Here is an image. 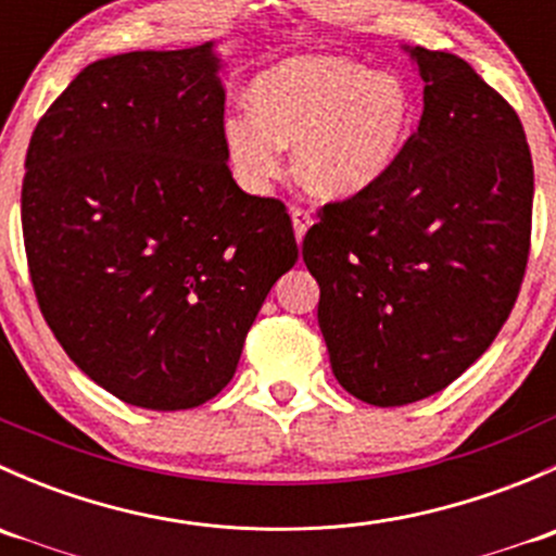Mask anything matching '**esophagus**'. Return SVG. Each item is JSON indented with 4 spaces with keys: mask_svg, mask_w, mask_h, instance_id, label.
Masks as SVG:
<instances>
[{
    "mask_svg": "<svg viewBox=\"0 0 556 556\" xmlns=\"http://www.w3.org/2000/svg\"><path fill=\"white\" fill-rule=\"evenodd\" d=\"M290 217H293V228H295V239H304V233L309 231V226L314 223L312 212L304 210V206H293V212H290Z\"/></svg>",
    "mask_w": 556,
    "mask_h": 556,
    "instance_id": "obj_1",
    "label": "esophagus"
}]
</instances>
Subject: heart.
Listing matches in <instances>:
<instances>
[{
    "mask_svg": "<svg viewBox=\"0 0 556 556\" xmlns=\"http://www.w3.org/2000/svg\"><path fill=\"white\" fill-rule=\"evenodd\" d=\"M252 110L226 121L239 177L266 188L282 172V144L312 193L346 199L395 166L414 126V93L392 72H371L341 55H293L252 86Z\"/></svg>",
    "mask_w": 556,
    "mask_h": 556,
    "instance_id": "heart-1",
    "label": "heart"
}]
</instances>
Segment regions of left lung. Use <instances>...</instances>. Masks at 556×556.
I'll list each match as a JSON object with an SVG mask.
<instances>
[{
	"mask_svg": "<svg viewBox=\"0 0 556 556\" xmlns=\"http://www.w3.org/2000/svg\"><path fill=\"white\" fill-rule=\"evenodd\" d=\"M412 55L417 131L377 185L319 206L304 237L330 368L371 406L422 401L473 366L530 257L535 188L517 110L468 61Z\"/></svg>",
	"mask_w": 556,
	"mask_h": 556,
	"instance_id": "1",
	"label": "left lung"
}]
</instances>
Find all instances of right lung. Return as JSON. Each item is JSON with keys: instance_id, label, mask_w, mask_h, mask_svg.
Here are the masks:
<instances>
[{"instance_id": "add662e5", "label": "right lung", "mask_w": 556, "mask_h": 556, "mask_svg": "<svg viewBox=\"0 0 556 556\" xmlns=\"http://www.w3.org/2000/svg\"><path fill=\"white\" fill-rule=\"evenodd\" d=\"M212 42L88 64L39 117L21 226L45 323L121 401L215 397L268 290L299 261L279 199L228 169Z\"/></svg>"}]
</instances>
